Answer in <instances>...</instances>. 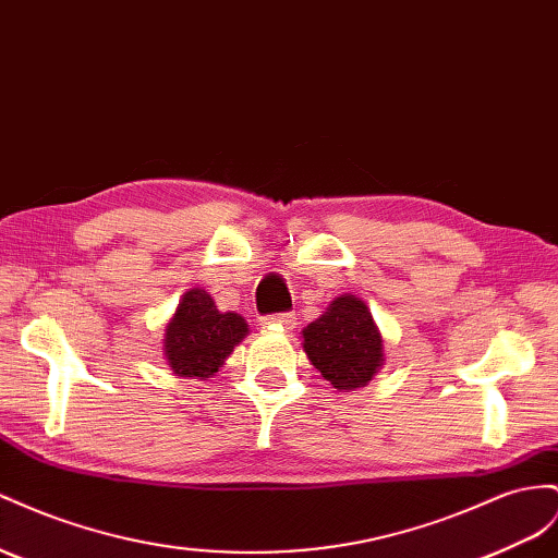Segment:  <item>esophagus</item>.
Wrapping results in <instances>:
<instances>
[{"label":"esophagus","instance_id":"1","mask_svg":"<svg viewBox=\"0 0 558 558\" xmlns=\"http://www.w3.org/2000/svg\"><path fill=\"white\" fill-rule=\"evenodd\" d=\"M263 326H281V328H293V326H295V314H291V312L267 314V316H263Z\"/></svg>","mask_w":558,"mask_h":558}]
</instances>
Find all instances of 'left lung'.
I'll return each mask as SVG.
<instances>
[{
    "instance_id": "obj_1",
    "label": "left lung",
    "mask_w": 558,
    "mask_h": 558,
    "mask_svg": "<svg viewBox=\"0 0 558 558\" xmlns=\"http://www.w3.org/2000/svg\"><path fill=\"white\" fill-rule=\"evenodd\" d=\"M303 350L312 366L336 389L366 387L383 368V336L364 300L336 298L319 319L303 328Z\"/></svg>"
}]
</instances>
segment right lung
I'll return each mask as SVG.
<instances>
[{"instance_id": "add662e5", "label": "right lung", "mask_w": 558, "mask_h": 558, "mask_svg": "<svg viewBox=\"0 0 558 558\" xmlns=\"http://www.w3.org/2000/svg\"><path fill=\"white\" fill-rule=\"evenodd\" d=\"M248 333L244 316L220 312L204 289L180 300L163 333V356L180 378H210Z\"/></svg>"}]
</instances>
